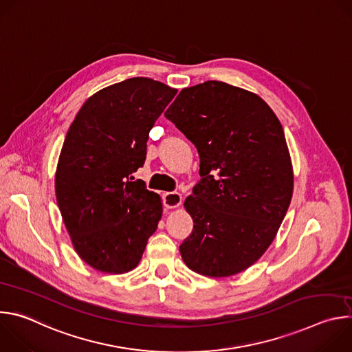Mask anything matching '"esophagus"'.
<instances>
[{"instance_id":"1","label":"esophagus","mask_w":352,"mask_h":352,"mask_svg":"<svg viewBox=\"0 0 352 352\" xmlns=\"http://www.w3.org/2000/svg\"><path fill=\"white\" fill-rule=\"evenodd\" d=\"M163 204L167 209H175L182 204V195L179 192H166L163 195Z\"/></svg>"}]
</instances>
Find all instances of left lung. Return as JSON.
Segmentation results:
<instances>
[{"label":"left lung","mask_w":352,"mask_h":352,"mask_svg":"<svg viewBox=\"0 0 352 352\" xmlns=\"http://www.w3.org/2000/svg\"><path fill=\"white\" fill-rule=\"evenodd\" d=\"M164 116L200 157L202 179L184 204L193 230L179 246L182 261L209 277L246 270L276 238L292 197L278 118L258 94L219 80L182 89Z\"/></svg>","instance_id":"1"}]
</instances>
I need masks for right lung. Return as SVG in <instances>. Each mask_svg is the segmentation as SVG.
Returning a JSON list of instances; mask_svg holds the SVG:
<instances>
[{"instance_id":"obj_1","label":"right lung","mask_w":352,"mask_h":352,"mask_svg":"<svg viewBox=\"0 0 352 352\" xmlns=\"http://www.w3.org/2000/svg\"><path fill=\"white\" fill-rule=\"evenodd\" d=\"M177 94L131 78L90 96L71 124L57 164L56 196L79 258L122 274L138 266L163 205L132 173L143 166L148 132Z\"/></svg>"}]
</instances>
